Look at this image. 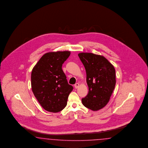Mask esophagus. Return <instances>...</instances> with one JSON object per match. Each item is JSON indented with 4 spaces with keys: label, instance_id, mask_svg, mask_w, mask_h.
Listing matches in <instances>:
<instances>
[{
    "label": "esophagus",
    "instance_id": "34e87169",
    "mask_svg": "<svg viewBox=\"0 0 148 148\" xmlns=\"http://www.w3.org/2000/svg\"><path fill=\"white\" fill-rule=\"evenodd\" d=\"M79 86V83H76L75 85H74V87L75 88H77Z\"/></svg>",
    "mask_w": 148,
    "mask_h": 148
}]
</instances>
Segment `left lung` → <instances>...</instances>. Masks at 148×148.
<instances>
[{"mask_svg":"<svg viewBox=\"0 0 148 148\" xmlns=\"http://www.w3.org/2000/svg\"><path fill=\"white\" fill-rule=\"evenodd\" d=\"M78 56L85 68L89 88L82 103L91 110H99L106 105L114 89L115 69L103 56L85 53H79Z\"/></svg>","mask_w":148,"mask_h":148,"instance_id":"obj_1","label":"left lung"}]
</instances>
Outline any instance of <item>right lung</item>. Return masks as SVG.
Instances as JSON below:
<instances>
[{
    "mask_svg": "<svg viewBox=\"0 0 148 148\" xmlns=\"http://www.w3.org/2000/svg\"><path fill=\"white\" fill-rule=\"evenodd\" d=\"M70 54L69 51L46 53L32 69V90L42 107L47 111H62L73 90L62 69L63 63Z\"/></svg>",
    "mask_w": 148,
    "mask_h": 148,
    "instance_id": "1",
    "label": "right lung"
}]
</instances>
